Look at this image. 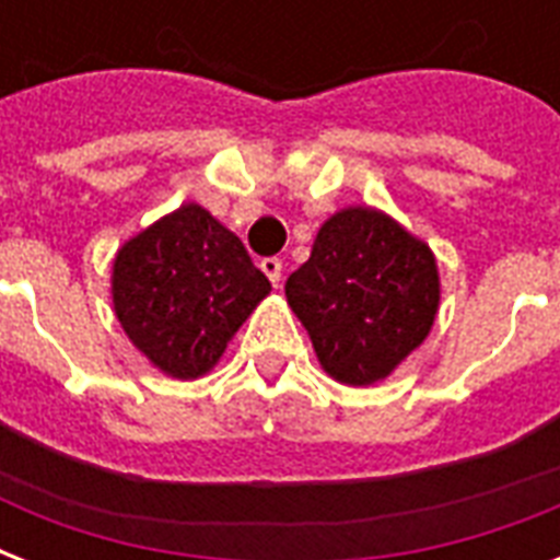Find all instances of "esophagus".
<instances>
[{
    "label": "esophagus",
    "mask_w": 560,
    "mask_h": 560,
    "mask_svg": "<svg viewBox=\"0 0 560 560\" xmlns=\"http://www.w3.org/2000/svg\"><path fill=\"white\" fill-rule=\"evenodd\" d=\"M261 270H264V276L272 281V284H279V281H281V258H264Z\"/></svg>",
    "instance_id": "34e87169"
}]
</instances>
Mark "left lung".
<instances>
[{
    "label": "left lung",
    "mask_w": 560,
    "mask_h": 560,
    "mask_svg": "<svg viewBox=\"0 0 560 560\" xmlns=\"http://www.w3.org/2000/svg\"><path fill=\"white\" fill-rule=\"evenodd\" d=\"M334 381H383L433 328L439 270L424 241L377 209L337 211L284 284Z\"/></svg>",
    "instance_id": "8db88e82"
}]
</instances>
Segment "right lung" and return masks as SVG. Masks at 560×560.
<instances>
[{
    "label": "right lung",
    "mask_w": 560,
    "mask_h": 560,
    "mask_svg": "<svg viewBox=\"0 0 560 560\" xmlns=\"http://www.w3.org/2000/svg\"><path fill=\"white\" fill-rule=\"evenodd\" d=\"M270 293L241 237L186 202L130 237L113 264V305L136 349L171 377L209 372Z\"/></svg>",
    "instance_id": "add662e5"
}]
</instances>
